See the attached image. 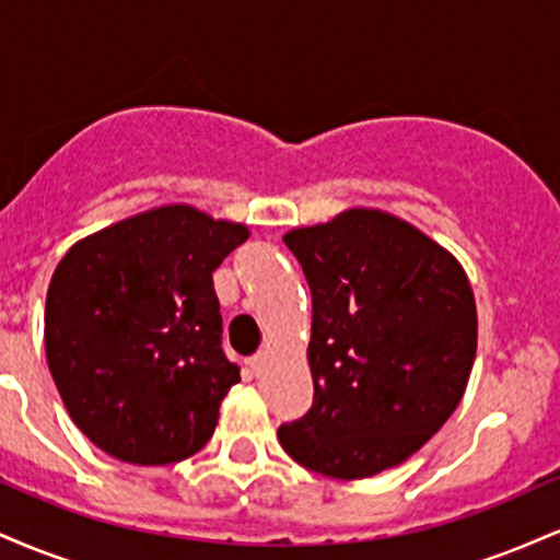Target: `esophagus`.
<instances>
[{"label":"esophagus","instance_id":"34e87169","mask_svg":"<svg viewBox=\"0 0 560 560\" xmlns=\"http://www.w3.org/2000/svg\"><path fill=\"white\" fill-rule=\"evenodd\" d=\"M266 350H260V352H255L253 358H249L247 361V365H249V371H253V374H260L262 371V365H266Z\"/></svg>","mask_w":560,"mask_h":560}]
</instances>
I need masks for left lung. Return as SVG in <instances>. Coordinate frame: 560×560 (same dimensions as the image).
I'll list each match as a JSON object with an SVG mask.
<instances>
[{
  "label": "left lung",
  "instance_id": "left-lung-1",
  "mask_svg": "<svg viewBox=\"0 0 560 560\" xmlns=\"http://www.w3.org/2000/svg\"><path fill=\"white\" fill-rule=\"evenodd\" d=\"M284 244L313 298V405L279 442L324 477H374L458 408L477 355L471 284L447 249L382 210H347Z\"/></svg>",
  "mask_w": 560,
  "mask_h": 560
}]
</instances>
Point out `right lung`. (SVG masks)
Segmentation results:
<instances>
[{"label": "right lung", "mask_w": 560, "mask_h": 560, "mask_svg": "<svg viewBox=\"0 0 560 560\" xmlns=\"http://www.w3.org/2000/svg\"><path fill=\"white\" fill-rule=\"evenodd\" d=\"M247 236L168 205L86 236L55 268L49 371L75 427L113 458L176 464L213 436L240 382L221 347L213 271Z\"/></svg>", "instance_id": "add662e5"}]
</instances>
